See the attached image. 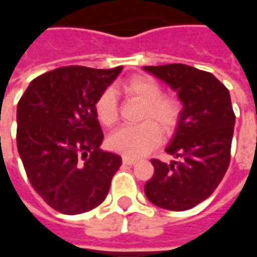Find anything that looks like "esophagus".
Listing matches in <instances>:
<instances>
[{
    "label": "esophagus",
    "instance_id": "1",
    "mask_svg": "<svg viewBox=\"0 0 257 257\" xmlns=\"http://www.w3.org/2000/svg\"><path fill=\"white\" fill-rule=\"evenodd\" d=\"M122 162L123 165H135L136 164V160H134V158H129V157H122Z\"/></svg>",
    "mask_w": 257,
    "mask_h": 257
}]
</instances>
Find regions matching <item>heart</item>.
<instances>
[{
    "instance_id": "obj_1",
    "label": "heart",
    "mask_w": 257,
    "mask_h": 257,
    "mask_svg": "<svg viewBox=\"0 0 257 257\" xmlns=\"http://www.w3.org/2000/svg\"><path fill=\"white\" fill-rule=\"evenodd\" d=\"M121 90L126 97L143 103L139 125L122 126L114 131L107 145L129 158H139L160 146L164 134H172L180 118V104L176 99L162 95L161 85L156 79L145 75H136L121 84ZM95 114L106 126H111L118 119V103L112 89L101 92L95 101Z\"/></svg>"
}]
</instances>
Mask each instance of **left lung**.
Returning a JSON list of instances; mask_svg holds the SVG:
<instances>
[{"instance_id":"obj_1","label":"left lung","mask_w":257,"mask_h":257,"mask_svg":"<svg viewBox=\"0 0 257 257\" xmlns=\"http://www.w3.org/2000/svg\"><path fill=\"white\" fill-rule=\"evenodd\" d=\"M143 68L176 90L183 104L167 147L180 161L151 160L154 175L146 197L162 209H191L215 191L230 164L235 123L230 92L213 74L186 64Z\"/></svg>"}]
</instances>
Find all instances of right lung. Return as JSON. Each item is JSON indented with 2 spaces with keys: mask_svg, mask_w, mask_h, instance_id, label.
<instances>
[{
  "mask_svg": "<svg viewBox=\"0 0 257 257\" xmlns=\"http://www.w3.org/2000/svg\"><path fill=\"white\" fill-rule=\"evenodd\" d=\"M122 67L68 66L33 79L18 103L16 143L33 189L51 208L78 215L100 205L121 157L100 150L95 101Z\"/></svg>",
  "mask_w": 257,
  "mask_h": 257,
  "instance_id": "add662e5",
  "label": "right lung"
}]
</instances>
